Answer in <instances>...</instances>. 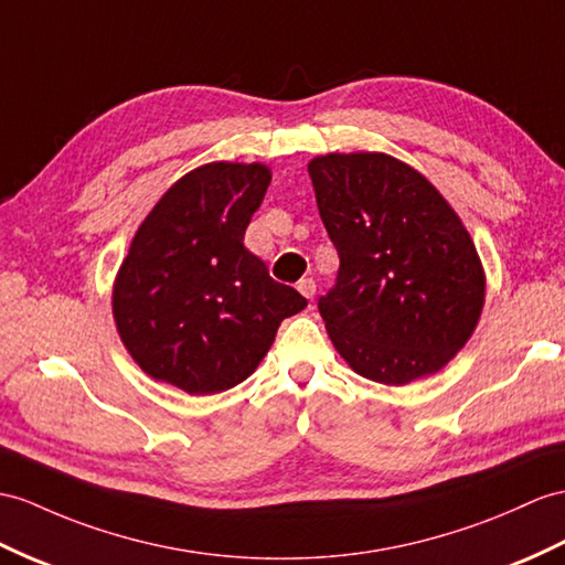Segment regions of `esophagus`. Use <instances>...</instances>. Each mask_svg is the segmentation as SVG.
I'll list each match as a JSON object with an SVG mask.
<instances>
[{
	"mask_svg": "<svg viewBox=\"0 0 565 565\" xmlns=\"http://www.w3.org/2000/svg\"><path fill=\"white\" fill-rule=\"evenodd\" d=\"M297 290L305 295L307 299H313V295H316V282L311 280V278H301L299 282H297Z\"/></svg>",
	"mask_w": 565,
	"mask_h": 565,
	"instance_id": "esophagus-1",
	"label": "esophagus"
}]
</instances>
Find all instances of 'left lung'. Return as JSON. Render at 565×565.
I'll return each mask as SVG.
<instances>
[{
	"label": "left lung",
	"instance_id": "8db88e82",
	"mask_svg": "<svg viewBox=\"0 0 565 565\" xmlns=\"http://www.w3.org/2000/svg\"><path fill=\"white\" fill-rule=\"evenodd\" d=\"M340 268L319 297L335 350L356 374L403 386L434 374L472 335L484 273L460 217L426 177L383 153L309 162Z\"/></svg>",
	"mask_w": 565,
	"mask_h": 565
}]
</instances>
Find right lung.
<instances>
[{
    "label": "right lung",
    "mask_w": 565,
    "mask_h": 565,
    "mask_svg": "<svg viewBox=\"0 0 565 565\" xmlns=\"http://www.w3.org/2000/svg\"><path fill=\"white\" fill-rule=\"evenodd\" d=\"M268 184L266 164H203L172 184L136 232L113 311L148 376L191 395L235 388L282 319L307 307L244 246Z\"/></svg>",
    "instance_id": "add662e5"
}]
</instances>
